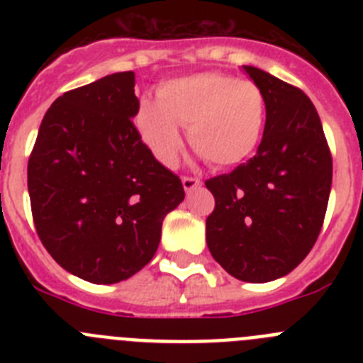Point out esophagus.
<instances>
[{
    "label": "esophagus",
    "mask_w": 363,
    "mask_h": 363,
    "mask_svg": "<svg viewBox=\"0 0 363 363\" xmlns=\"http://www.w3.org/2000/svg\"><path fill=\"white\" fill-rule=\"evenodd\" d=\"M182 184H184V189L187 192H191V191H194V189L201 187L200 179L191 178V176H184V178H182Z\"/></svg>",
    "instance_id": "obj_1"
}]
</instances>
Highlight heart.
Listing matches in <instances>:
<instances>
[{
  "instance_id": "b5f03b06",
  "label": "heart",
  "mask_w": 363,
  "mask_h": 363,
  "mask_svg": "<svg viewBox=\"0 0 363 363\" xmlns=\"http://www.w3.org/2000/svg\"><path fill=\"white\" fill-rule=\"evenodd\" d=\"M158 101L143 99L134 123L162 165L172 167L182 150V127L192 149L214 167L238 165L258 147L267 99L256 83L229 74L201 72L162 83Z\"/></svg>"
}]
</instances>
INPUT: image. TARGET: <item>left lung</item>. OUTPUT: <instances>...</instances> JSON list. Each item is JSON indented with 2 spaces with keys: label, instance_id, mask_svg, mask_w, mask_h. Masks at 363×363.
<instances>
[{
  "label": "left lung",
  "instance_id": "1",
  "mask_svg": "<svg viewBox=\"0 0 363 363\" xmlns=\"http://www.w3.org/2000/svg\"><path fill=\"white\" fill-rule=\"evenodd\" d=\"M267 99L262 143L247 163L207 179L214 211L207 245L230 277L251 284L289 274L325 218L333 158L318 112L298 86L243 65Z\"/></svg>",
  "mask_w": 363,
  "mask_h": 363
}]
</instances>
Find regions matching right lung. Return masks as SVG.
I'll list each match as a JSON object with an SVG mask.
<instances>
[{"instance_id":"obj_1","label":"right lung","mask_w":363,"mask_h":363,"mask_svg":"<svg viewBox=\"0 0 363 363\" xmlns=\"http://www.w3.org/2000/svg\"><path fill=\"white\" fill-rule=\"evenodd\" d=\"M133 70L65 92L50 105L28 158L32 218L49 255L74 277L118 284L152 259L162 223L185 198L133 118Z\"/></svg>"}]
</instances>
